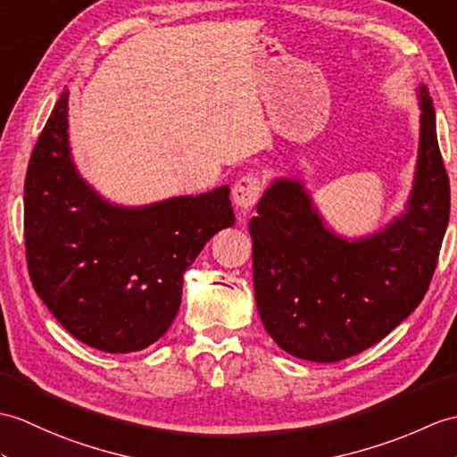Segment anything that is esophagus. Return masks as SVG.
<instances>
[{
    "mask_svg": "<svg viewBox=\"0 0 457 457\" xmlns=\"http://www.w3.org/2000/svg\"><path fill=\"white\" fill-rule=\"evenodd\" d=\"M262 193V183L257 175H245L241 177L236 185L231 188V198L236 206L241 210H249L254 204Z\"/></svg>",
    "mask_w": 457,
    "mask_h": 457,
    "instance_id": "34e87169",
    "label": "esophagus"
}]
</instances>
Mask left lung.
<instances>
[{"instance_id": "8db88e82", "label": "left lung", "mask_w": 457, "mask_h": 457, "mask_svg": "<svg viewBox=\"0 0 457 457\" xmlns=\"http://www.w3.org/2000/svg\"><path fill=\"white\" fill-rule=\"evenodd\" d=\"M420 144L407 210L374 236L346 241L317 214L300 180L278 179L249 221L254 300L286 353L338 362L417 310L450 220V179L427 85L419 87Z\"/></svg>"}]
</instances>
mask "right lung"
I'll list each match as a JSON object with an SVG mask.
<instances>
[{"instance_id": "1", "label": "right lung", "mask_w": 457, "mask_h": 457, "mask_svg": "<svg viewBox=\"0 0 457 457\" xmlns=\"http://www.w3.org/2000/svg\"><path fill=\"white\" fill-rule=\"evenodd\" d=\"M68 93L42 129L25 177L29 277L78 341L136 353L165 335L179 312L183 272L236 221L229 187L144 208L112 206L71 162Z\"/></svg>"}]
</instances>
